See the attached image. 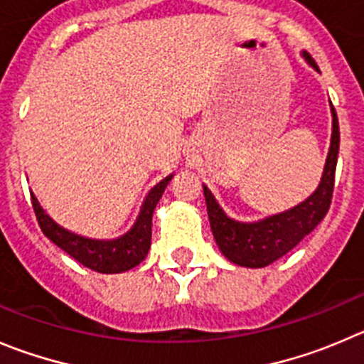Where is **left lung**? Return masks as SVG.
Masks as SVG:
<instances>
[{
  "instance_id": "8db88e82",
  "label": "left lung",
  "mask_w": 364,
  "mask_h": 364,
  "mask_svg": "<svg viewBox=\"0 0 364 364\" xmlns=\"http://www.w3.org/2000/svg\"><path fill=\"white\" fill-rule=\"evenodd\" d=\"M304 57L316 71H320L318 64L309 53H304ZM338 152L339 124L338 114L332 105V140L320 186L316 188L311 198L305 199L298 206L278 215L267 217L260 223L244 224L230 219L217 205L212 192L203 186L213 239L224 257L230 262L244 267H266L284 257L285 253H289L305 235H309L321 223L331 208Z\"/></svg>"
}]
</instances>
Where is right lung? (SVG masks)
<instances>
[{"label": "right lung", "instance_id": "right-lung-1", "mask_svg": "<svg viewBox=\"0 0 364 364\" xmlns=\"http://www.w3.org/2000/svg\"><path fill=\"white\" fill-rule=\"evenodd\" d=\"M171 179L172 176H168L149 192L131 232L114 240L84 239V237L75 235V233L60 228L59 224L50 219V215L44 213L33 193L32 206L44 235L48 237L53 244H57L60 250L66 251L70 257H73L77 262L97 271V273H124V271L138 266L147 257L152 235V213H154L156 205L161 199Z\"/></svg>", "mask_w": 364, "mask_h": 364}]
</instances>
